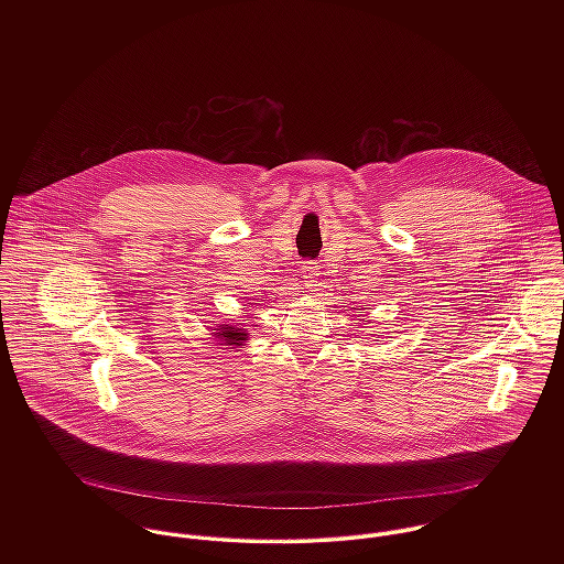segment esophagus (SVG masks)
Instances as JSON below:
<instances>
[{"label": "esophagus", "mask_w": 564, "mask_h": 564, "mask_svg": "<svg viewBox=\"0 0 564 564\" xmlns=\"http://www.w3.org/2000/svg\"><path fill=\"white\" fill-rule=\"evenodd\" d=\"M319 262H313V260H306L304 264H302V278H304V282H306V286L308 289H315V286H319Z\"/></svg>", "instance_id": "1"}]
</instances>
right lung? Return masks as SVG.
<instances>
[{"mask_svg":"<svg viewBox=\"0 0 564 564\" xmlns=\"http://www.w3.org/2000/svg\"><path fill=\"white\" fill-rule=\"evenodd\" d=\"M217 336H224V340L228 343V345H239L242 343L245 338H247V334H242L241 329H237V327H224L221 332H217Z\"/></svg>","mask_w":564,"mask_h":564,"instance_id":"right-lung-1","label":"right lung"}]
</instances>
